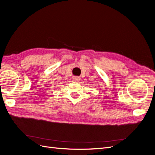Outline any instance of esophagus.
<instances>
[{
	"mask_svg": "<svg viewBox=\"0 0 155 155\" xmlns=\"http://www.w3.org/2000/svg\"><path fill=\"white\" fill-rule=\"evenodd\" d=\"M73 80L74 81H76V82H78V81H80V78L78 77V76H75V77L73 78Z\"/></svg>",
	"mask_w": 155,
	"mask_h": 155,
	"instance_id": "1",
	"label": "esophagus"
}]
</instances>
